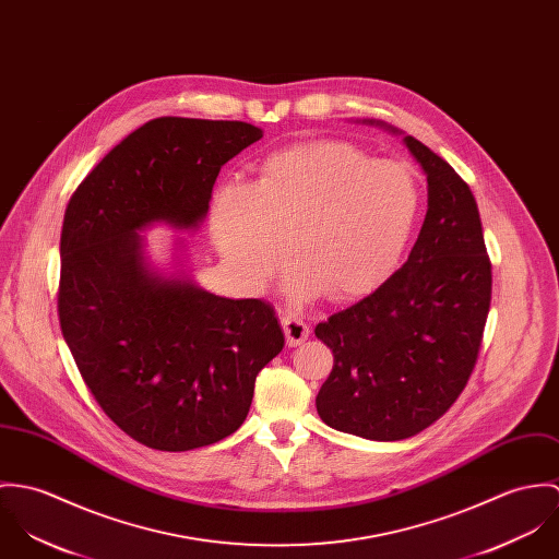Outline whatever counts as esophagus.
I'll return each mask as SVG.
<instances>
[{
    "instance_id": "esophagus-1",
    "label": "esophagus",
    "mask_w": 559,
    "mask_h": 559,
    "mask_svg": "<svg viewBox=\"0 0 559 559\" xmlns=\"http://www.w3.org/2000/svg\"><path fill=\"white\" fill-rule=\"evenodd\" d=\"M281 323H283V332H285V338H287L289 347H298L300 343H305L309 338L310 328L300 317L283 314Z\"/></svg>"
}]
</instances>
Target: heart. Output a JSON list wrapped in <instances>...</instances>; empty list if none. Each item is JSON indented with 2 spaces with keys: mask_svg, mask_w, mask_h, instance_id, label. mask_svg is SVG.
Returning <instances> with one entry per match:
<instances>
[{
  "mask_svg": "<svg viewBox=\"0 0 559 559\" xmlns=\"http://www.w3.org/2000/svg\"><path fill=\"white\" fill-rule=\"evenodd\" d=\"M420 212L414 174L343 141L294 145L267 156L254 185L214 190L210 229L231 274L263 285L283 259L298 265L289 289L354 300L399 265Z\"/></svg>",
  "mask_w": 559,
  "mask_h": 559,
  "instance_id": "heart-1",
  "label": "heart"
}]
</instances>
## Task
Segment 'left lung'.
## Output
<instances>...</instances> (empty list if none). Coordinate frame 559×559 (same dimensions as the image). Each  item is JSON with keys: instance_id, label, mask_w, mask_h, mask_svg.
Here are the masks:
<instances>
[{"instance_id": "left-lung-1", "label": "left lung", "mask_w": 559, "mask_h": 559, "mask_svg": "<svg viewBox=\"0 0 559 559\" xmlns=\"http://www.w3.org/2000/svg\"><path fill=\"white\" fill-rule=\"evenodd\" d=\"M403 143L429 185L420 236L371 296L314 328L334 356L314 401L319 418L374 441L418 435L452 407L474 371L491 307V261L472 190L425 143L409 134Z\"/></svg>"}]
</instances>
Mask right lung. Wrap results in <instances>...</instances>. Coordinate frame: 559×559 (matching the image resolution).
<instances>
[{
    "label": "right lung",
    "mask_w": 559,
    "mask_h": 559,
    "mask_svg": "<svg viewBox=\"0 0 559 559\" xmlns=\"http://www.w3.org/2000/svg\"><path fill=\"white\" fill-rule=\"evenodd\" d=\"M261 136L247 122L152 120L66 207L63 338L103 412L147 448L185 452L236 433L257 374L285 345L270 305L221 298L182 270L165 276L141 236L156 223L197 229L221 167Z\"/></svg>",
    "instance_id": "1"
}]
</instances>
